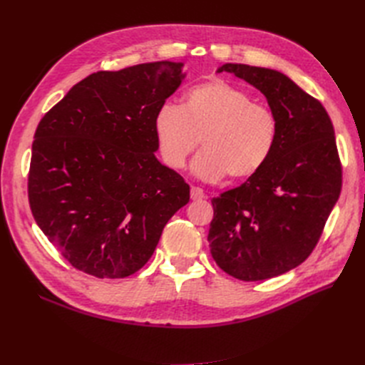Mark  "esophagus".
Returning <instances> with one entry per match:
<instances>
[{"label": "esophagus", "mask_w": 365, "mask_h": 365, "mask_svg": "<svg viewBox=\"0 0 365 365\" xmlns=\"http://www.w3.org/2000/svg\"><path fill=\"white\" fill-rule=\"evenodd\" d=\"M190 196H192L193 201H200V200H204L205 193H204V190L201 189V187H192Z\"/></svg>", "instance_id": "obj_1"}]
</instances>
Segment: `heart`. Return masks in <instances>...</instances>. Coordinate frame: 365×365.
Masks as SVG:
<instances>
[{"label": "heart", "mask_w": 365, "mask_h": 365, "mask_svg": "<svg viewBox=\"0 0 365 365\" xmlns=\"http://www.w3.org/2000/svg\"><path fill=\"white\" fill-rule=\"evenodd\" d=\"M153 132L163 161L182 169L201 138L193 170L205 180H244L264 168L277 146L280 120L267 103L222 79L190 86L181 105H161Z\"/></svg>", "instance_id": "1"}]
</instances>
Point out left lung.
Returning a JSON list of instances; mask_svg holds the SVG:
<instances>
[{
  "instance_id": "8db88e82",
  "label": "left lung",
  "mask_w": 365,
  "mask_h": 365,
  "mask_svg": "<svg viewBox=\"0 0 365 365\" xmlns=\"http://www.w3.org/2000/svg\"><path fill=\"white\" fill-rule=\"evenodd\" d=\"M256 86L280 120V135L264 168L213 197L207 240L217 267L235 279L277 277L303 263L336 204L342 168L324 106L280 71L225 63Z\"/></svg>"
}]
</instances>
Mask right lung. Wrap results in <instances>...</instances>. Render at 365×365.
<instances>
[{
  "instance_id": "obj_1",
  "label": "right lung",
  "mask_w": 365,
  "mask_h": 365,
  "mask_svg": "<svg viewBox=\"0 0 365 365\" xmlns=\"http://www.w3.org/2000/svg\"><path fill=\"white\" fill-rule=\"evenodd\" d=\"M181 68L164 61L93 73L39 121L29 204L76 269L98 279L137 272L189 202V184L153 153V115L181 85Z\"/></svg>"
}]
</instances>
